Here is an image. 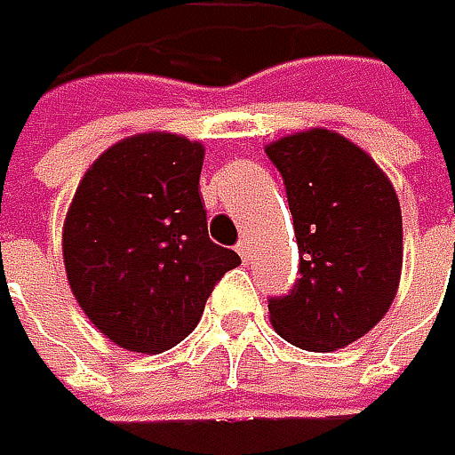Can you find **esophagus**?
I'll list each match as a JSON object with an SVG mask.
<instances>
[{
    "label": "esophagus",
    "mask_w": 455,
    "mask_h": 455,
    "mask_svg": "<svg viewBox=\"0 0 455 455\" xmlns=\"http://www.w3.org/2000/svg\"><path fill=\"white\" fill-rule=\"evenodd\" d=\"M236 252H239V257L247 262V259H250V242H247V239H242V242L236 244Z\"/></svg>",
    "instance_id": "1"
}]
</instances>
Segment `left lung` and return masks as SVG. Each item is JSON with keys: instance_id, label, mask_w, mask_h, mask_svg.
<instances>
[{"instance_id": "obj_1", "label": "left lung", "mask_w": 455, "mask_h": 455, "mask_svg": "<svg viewBox=\"0 0 455 455\" xmlns=\"http://www.w3.org/2000/svg\"><path fill=\"white\" fill-rule=\"evenodd\" d=\"M299 242L288 296L270 299V322L291 345L332 353L371 332L402 278V208L384 170L345 136L311 128L267 144Z\"/></svg>"}]
</instances>
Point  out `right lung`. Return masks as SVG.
I'll use <instances>...</instances> for the list:
<instances>
[{
    "instance_id": "obj_1",
    "label": "right lung",
    "mask_w": 455,
    "mask_h": 455,
    "mask_svg": "<svg viewBox=\"0 0 455 455\" xmlns=\"http://www.w3.org/2000/svg\"><path fill=\"white\" fill-rule=\"evenodd\" d=\"M201 141L139 133L102 151L64 221L74 299L133 353H164L196 330L213 285L242 259L208 239Z\"/></svg>"
}]
</instances>
